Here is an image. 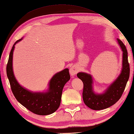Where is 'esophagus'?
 Masks as SVG:
<instances>
[{
	"label": "esophagus",
	"instance_id": "esophagus-1",
	"mask_svg": "<svg viewBox=\"0 0 134 134\" xmlns=\"http://www.w3.org/2000/svg\"><path fill=\"white\" fill-rule=\"evenodd\" d=\"M78 71H79V70H78V68L76 67V66H75V65H73V66L71 67L70 69V74L71 75V76L75 75V74H77V72H78Z\"/></svg>",
	"mask_w": 134,
	"mask_h": 134
}]
</instances>
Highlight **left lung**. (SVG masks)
Masks as SVG:
<instances>
[{
    "label": "left lung",
    "instance_id": "obj_1",
    "mask_svg": "<svg viewBox=\"0 0 134 134\" xmlns=\"http://www.w3.org/2000/svg\"><path fill=\"white\" fill-rule=\"evenodd\" d=\"M123 51V69L121 74L110 85L104 94H96L93 91L92 78L90 75L84 72L77 74L78 77L83 83L82 97L85 105L93 110L106 109L114 105L121 98L130 76V64L128 61L127 48L120 40L117 39Z\"/></svg>",
    "mask_w": 134,
    "mask_h": 134
}]
</instances>
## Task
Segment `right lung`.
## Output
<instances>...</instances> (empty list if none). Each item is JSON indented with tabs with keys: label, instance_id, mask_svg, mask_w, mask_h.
<instances>
[{
	"label": "right lung",
	"instance_id": "1",
	"mask_svg": "<svg viewBox=\"0 0 134 134\" xmlns=\"http://www.w3.org/2000/svg\"><path fill=\"white\" fill-rule=\"evenodd\" d=\"M21 40H18L13 45L7 64V75L11 89L16 100L28 110L38 115H50L55 112L60 104L63 89L70 79L69 70L64 69L53 76L48 92L32 93L24 89L17 82L12 67L14 45Z\"/></svg>",
	"mask_w": 134,
	"mask_h": 134
}]
</instances>
